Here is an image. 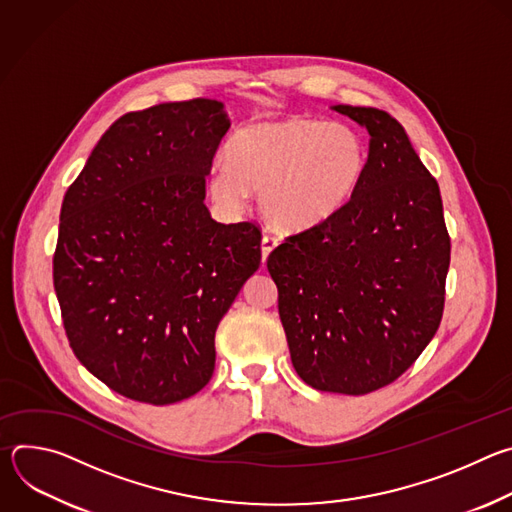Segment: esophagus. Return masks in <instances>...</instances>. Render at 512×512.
<instances>
[{
  "label": "esophagus",
  "mask_w": 512,
  "mask_h": 512,
  "mask_svg": "<svg viewBox=\"0 0 512 512\" xmlns=\"http://www.w3.org/2000/svg\"><path fill=\"white\" fill-rule=\"evenodd\" d=\"M277 239L273 237V235H265L263 237V241H261V253H263V261H267V257H269V253L277 247Z\"/></svg>",
  "instance_id": "obj_1"
}]
</instances>
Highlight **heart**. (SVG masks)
Returning <instances> with one entry per match:
<instances>
[{
    "label": "heart",
    "instance_id": "obj_1",
    "mask_svg": "<svg viewBox=\"0 0 512 512\" xmlns=\"http://www.w3.org/2000/svg\"><path fill=\"white\" fill-rule=\"evenodd\" d=\"M369 170V145L346 123L308 117L259 121L227 143V162L208 170L210 196L241 210L251 190L267 221L300 233L336 218L358 194Z\"/></svg>",
    "mask_w": 512,
    "mask_h": 512
}]
</instances>
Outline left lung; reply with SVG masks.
Listing matches in <instances>:
<instances>
[{
	"label": "left lung",
	"instance_id": "left-lung-1",
	"mask_svg": "<svg viewBox=\"0 0 512 512\" xmlns=\"http://www.w3.org/2000/svg\"><path fill=\"white\" fill-rule=\"evenodd\" d=\"M334 111L367 127V176L330 223L275 247L267 269L300 379L367 395L397 381L440 328L450 235L440 186L403 125L375 107Z\"/></svg>",
	"mask_w": 512,
	"mask_h": 512
}]
</instances>
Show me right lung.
Returning <instances> with one entry per match:
<instances>
[{"mask_svg":"<svg viewBox=\"0 0 512 512\" xmlns=\"http://www.w3.org/2000/svg\"><path fill=\"white\" fill-rule=\"evenodd\" d=\"M229 127L212 99L127 113L64 194L52 273L66 338L127 399L170 405L198 393L218 322L259 269V227L216 223L204 204Z\"/></svg>","mask_w":512,"mask_h":512,"instance_id":"obj_1","label":"right lung"}]
</instances>
